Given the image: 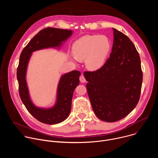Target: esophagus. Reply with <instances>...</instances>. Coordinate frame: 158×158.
Segmentation results:
<instances>
[{"mask_svg":"<svg viewBox=\"0 0 158 158\" xmlns=\"http://www.w3.org/2000/svg\"><path fill=\"white\" fill-rule=\"evenodd\" d=\"M79 80H80V81H81V82H85L86 81V80H85V77H84V75H82V74L80 76Z\"/></svg>","mask_w":158,"mask_h":158,"instance_id":"34e87169","label":"esophagus"}]
</instances>
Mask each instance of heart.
Here are the masks:
<instances>
[{
  "mask_svg": "<svg viewBox=\"0 0 158 158\" xmlns=\"http://www.w3.org/2000/svg\"><path fill=\"white\" fill-rule=\"evenodd\" d=\"M110 48L111 44L107 37L87 35L74 42L72 52L77 60L85 59V65L89 69L96 71L104 65Z\"/></svg>",
  "mask_w": 158,
  "mask_h": 158,
  "instance_id": "b5f03b06",
  "label": "heart"
}]
</instances>
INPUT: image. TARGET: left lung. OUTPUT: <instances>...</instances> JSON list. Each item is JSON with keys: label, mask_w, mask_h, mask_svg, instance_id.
<instances>
[{"label": "left lung", "mask_w": 158, "mask_h": 158, "mask_svg": "<svg viewBox=\"0 0 158 158\" xmlns=\"http://www.w3.org/2000/svg\"><path fill=\"white\" fill-rule=\"evenodd\" d=\"M109 58L96 71L84 72L87 91L95 114L106 122L127 116L138 104L142 87L141 59L130 39L112 28Z\"/></svg>", "instance_id": "8db88e82"}]
</instances>
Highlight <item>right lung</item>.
I'll use <instances>...</instances> for the list:
<instances>
[{
  "instance_id": "1",
  "label": "right lung",
  "mask_w": 158,
  "mask_h": 158,
  "mask_svg": "<svg viewBox=\"0 0 158 158\" xmlns=\"http://www.w3.org/2000/svg\"><path fill=\"white\" fill-rule=\"evenodd\" d=\"M73 34L71 30L48 27L37 34L22 50L17 70L20 99L30 114L39 121L56 124L64 121L70 114L73 93L79 84L81 73L73 71L62 75L60 79L55 105L45 109L35 106L32 102L26 82V72L32 53L35 51L60 47Z\"/></svg>"
}]
</instances>
